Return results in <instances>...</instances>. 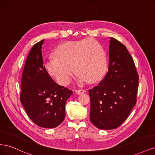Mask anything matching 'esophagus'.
Segmentation results:
<instances>
[{
  "mask_svg": "<svg viewBox=\"0 0 155 155\" xmlns=\"http://www.w3.org/2000/svg\"><path fill=\"white\" fill-rule=\"evenodd\" d=\"M86 92V90L85 89H78V90H76V93L77 94H81L82 93H85Z\"/></svg>",
  "mask_w": 155,
  "mask_h": 155,
  "instance_id": "obj_1",
  "label": "esophagus"
}]
</instances>
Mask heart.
Here are the masks:
<instances>
[{"instance_id":"b5f03b06","label":"heart","mask_w":155,"mask_h":155,"mask_svg":"<svg viewBox=\"0 0 155 155\" xmlns=\"http://www.w3.org/2000/svg\"><path fill=\"white\" fill-rule=\"evenodd\" d=\"M53 55L45 62L44 67L61 85H67L71 81L74 68L80 82H96L107 72L105 51L94 39L64 42L55 49Z\"/></svg>"}]
</instances>
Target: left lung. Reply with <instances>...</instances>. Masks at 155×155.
Listing matches in <instances>:
<instances>
[{
	"label": "left lung",
	"mask_w": 155,
	"mask_h": 155,
	"mask_svg": "<svg viewBox=\"0 0 155 155\" xmlns=\"http://www.w3.org/2000/svg\"><path fill=\"white\" fill-rule=\"evenodd\" d=\"M138 78L127 49L110 37L109 71L97 86L88 91L92 124L107 130L122 124L137 102Z\"/></svg>",
	"instance_id": "left-lung-1"
}]
</instances>
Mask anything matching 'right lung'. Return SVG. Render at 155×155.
<instances>
[{"label": "right lung", "mask_w": 155, "mask_h": 155, "mask_svg": "<svg viewBox=\"0 0 155 155\" xmlns=\"http://www.w3.org/2000/svg\"><path fill=\"white\" fill-rule=\"evenodd\" d=\"M44 39L35 44L26 60L21 79L20 100L31 120L41 127L54 128L65 117V104L72 94L46 72L42 56Z\"/></svg>", "instance_id": "right-lung-1"}]
</instances>
